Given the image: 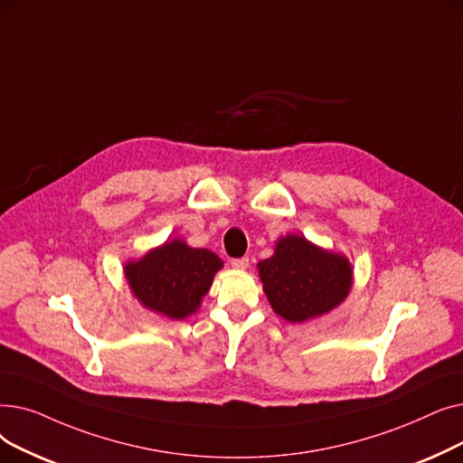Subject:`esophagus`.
<instances>
[{"label":"esophagus","instance_id":"esophagus-1","mask_svg":"<svg viewBox=\"0 0 463 463\" xmlns=\"http://www.w3.org/2000/svg\"><path fill=\"white\" fill-rule=\"evenodd\" d=\"M232 268L233 269H247L249 268V258H233Z\"/></svg>","mask_w":463,"mask_h":463}]
</instances>
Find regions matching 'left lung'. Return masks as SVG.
I'll return each instance as SVG.
<instances>
[{
	"label": "left lung",
	"mask_w": 463,
	"mask_h": 463,
	"mask_svg": "<svg viewBox=\"0 0 463 463\" xmlns=\"http://www.w3.org/2000/svg\"><path fill=\"white\" fill-rule=\"evenodd\" d=\"M258 269L273 311L288 322L326 315L352 286L348 260L315 247L301 235L282 237L275 254L260 261Z\"/></svg>",
	"instance_id": "8db88e82"
}]
</instances>
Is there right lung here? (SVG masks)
I'll list each match as a JSON object with an SVG mask.
<instances>
[{
    "mask_svg": "<svg viewBox=\"0 0 463 463\" xmlns=\"http://www.w3.org/2000/svg\"><path fill=\"white\" fill-rule=\"evenodd\" d=\"M222 260L207 249H192L184 241H167L139 261L126 263V279L136 298L154 313L186 318L209 292Z\"/></svg>",
    "mask_w": 463,
    "mask_h": 463,
    "instance_id": "1",
    "label": "right lung"
}]
</instances>
